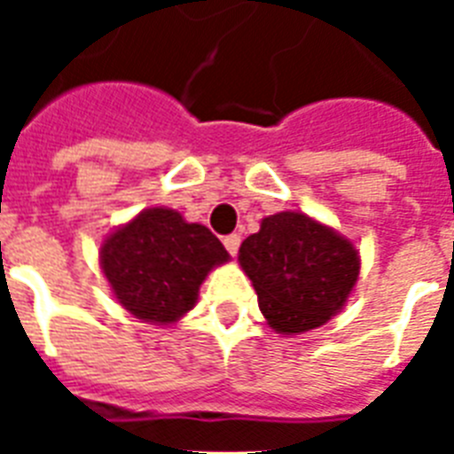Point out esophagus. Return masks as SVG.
<instances>
[{"label":"esophagus","instance_id":"34e87169","mask_svg":"<svg viewBox=\"0 0 454 454\" xmlns=\"http://www.w3.org/2000/svg\"><path fill=\"white\" fill-rule=\"evenodd\" d=\"M223 245H226L228 254L235 256L238 254V249H240V235H226V238H223Z\"/></svg>","mask_w":454,"mask_h":454}]
</instances>
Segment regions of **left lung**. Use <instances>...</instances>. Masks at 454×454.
Returning a JSON list of instances; mask_svg holds the SVG:
<instances>
[{"mask_svg":"<svg viewBox=\"0 0 454 454\" xmlns=\"http://www.w3.org/2000/svg\"><path fill=\"white\" fill-rule=\"evenodd\" d=\"M238 262L278 334H301L327 323L360 273L353 242L301 212L266 216L259 233L240 245Z\"/></svg>","mask_w":454,"mask_h":454,"instance_id":"1","label":"left lung"}]
</instances>
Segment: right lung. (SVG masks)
Segmentation results:
<instances>
[{"label":"right lung","mask_w":454,"mask_h":454,"mask_svg":"<svg viewBox=\"0 0 454 454\" xmlns=\"http://www.w3.org/2000/svg\"><path fill=\"white\" fill-rule=\"evenodd\" d=\"M226 247L202 223L174 209L151 207L103 240L101 269L131 316L171 325L198 303L207 273L226 263Z\"/></svg>","instance_id":"1"}]
</instances>
